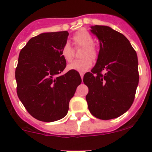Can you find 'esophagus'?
Listing matches in <instances>:
<instances>
[{"label":"esophagus","instance_id":"34e87169","mask_svg":"<svg viewBox=\"0 0 152 152\" xmlns=\"http://www.w3.org/2000/svg\"><path fill=\"white\" fill-rule=\"evenodd\" d=\"M80 76H81V78H82V79H83L84 73H80Z\"/></svg>","mask_w":152,"mask_h":152}]
</instances>
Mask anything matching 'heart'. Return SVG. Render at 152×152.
<instances>
[{
	"instance_id": "obj_1",
	"label": "heart",
	"mask_w": 152,
	"mask_h": 152,
	"mask_svg": "<svg viewBox=\"0 0 152 152\" xmlns=\"http://www.w3.org/2000/svg\"><path fill=\"white\" fill-rule=\"evenodd\" d=\"M73 41L76 46L84 47L81 56L83 57L81 59L73 61L68 65L67 70H76V71L86 72L93 65L92 59H95L97 57V50L95 48V40L93 37L88 31L81 29L76 32L73 37ZM61 56L67 62H70L73 57V50L69 43H65L61 50Z\"/></svg>"
}]
</instances>
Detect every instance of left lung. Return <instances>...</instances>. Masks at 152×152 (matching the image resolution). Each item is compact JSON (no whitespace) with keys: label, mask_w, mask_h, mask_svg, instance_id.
I'll use <instances>...</instances> for the list:
<instances>
[{"label":"left lung","mask_w":152,"mask_h":152,"mask_svg":"<svg viewBox=\"0 0 152 152\" xmlns=\"http://www.w3.org/2000/svg\"><path fill=\"white\" fill-rule=\"evenodd\" d=\"M90 28L100 42V50L91 73L84 76L89 88L86 100L93 115L110 120L125 113L134 102L139 82L137 56L120 32L107 26Z\"/></svg>","instance_id":"obj_1"}]
</instances>
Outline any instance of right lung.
<instances>
[{"label": "right lung", "mask_w": 152, "mask_h": 152, "mask_svg": "<svg viewBox=\"0 0 152 152\" xmlns=\"http://www.w3.org/2000/svg\"><path fill=\"white\" fill-rule=\"evenodd\" d=\"M67 31L42 33L20 50L15 70L17 93L29 114L41 121L53 122L67 115L69 102L82 82L80 75L68 71L61 50Z\"/></svg>", "instance_id": "add662e5"}]
</instances>
